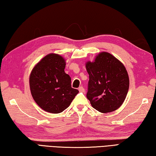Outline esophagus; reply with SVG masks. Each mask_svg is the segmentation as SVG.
<instances>
[{
    "mask_svg": "<svg viewBox=\"0 0 156 156\" xmlns=\"http://www.w3.org/2000/svg\"><path fill=\"white\" fill-rule=\"evenodd\" d=\"M78 90L80 91V92L83 93V92H84V88L82 87H80L78 88Z\"/></svg>",
    "mask_w": 156,
    "mask_h": 156,
    "instance_id": "obj_1",
    "label": "esophagus"
}]
</instances>
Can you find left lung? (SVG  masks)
<instances>
[{
    "label": "left lung",
    "instance_id": "left-lung-1",
    "mask_svg": "<svg viewBox=\"0 0 156 156\" xmlns=\"http://www.w3.org/2000/svg\"><path fill=\"white\" fill-rule=\"evenodd\" d=\"M86 68L89 75L87 99L93 108L101 113L116 110L122 104L129 88L124 66L107 52L99 53Z\"/></svg>",
    "mask_w": 156,
    "mask_h": 156
}]
</instances>
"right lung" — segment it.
Here are the masks:
<instances>
[{"label": "right lung", "instance_id": "right-lung-1", "mask_svg": "<svg viewBox=\"0 0 156 156\" xmlns=\"http://www.w3.org/2000/svg\"><path fill=\"white\" fill-rule=\"evenodd\" d=\"M66 62L57 54H48L40 61L30 76L33 99L43 110L59 114L67 109L79 91L72 88L65 73Z\"/></svg>", "mask_w": 156, "mask_h": 156}]
</instances>
